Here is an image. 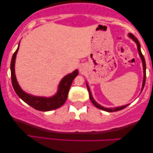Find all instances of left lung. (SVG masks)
Returning <instances> with one entry per match:
<instances>
[{
	"mask_svg": "<svg viewBox=\"0 0 153 153\" xmlns=\"http://www.w3.org/2000/svg\"><path fill=\"white\" fill-rule=\"evenodd\" d=\"M129 37H131L132 39L133 40L136 42L137 45V50H138V52H139V54H140V57H141L142 59V61H143V70H144V79H143V88H142V91L143 90L144 88V86H145V78H146V64H145V58H144V56L143 54H142V52H141V50H140V42H139L138 39H137L134 35H132L131 34H129ZM87 88H88V91L89 92V96H90V99L91 101V102L93 103V104L95 106L97 107L98 108H99V109H101V110H103V111H108V112H114V111H119V110H122V109H124V108H126L127 106H129V104L127 105H125V106H120V107H117V108H104V107L101 106V105H99V103H97L96 102V101H94V99H93L92 97V95H91V93L90 91V89H89V87L88 85L87 84Z\"/></svg>",
	"mask_w": 153,
	"mask_h": 153,
	"instance_id": "obj_1",
	"label": "left lung"
}]
</instances>
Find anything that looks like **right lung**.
<instances>
[{
    "mask_svg": "<svg viewBox=\"0 0 153 153\" xmlns=\"http://www.w3.org/2000/svg\"><path fill=\"white\" fill-rule=\"evenodd\" d=\"M19 48V45L12 56L11 62H10V75H11V82L15 92L18 95L24 102L28 105L35 108V109L41 111H47L58 108L62 106L66 101L68 98V92L73 80L78 75V71L76 70L71 74L66 75L62 78L59 85V89L57 93L54 96L51 98H43L33 96L31 95L27 94L22 90L19 85L15 75V59L17 52Z\"/></svg>",
    "mask_w": 153,
    "mask_h": 153,
    "instance_id": "right-lung-1",
    "label": "right lung"
}]
</instances>
